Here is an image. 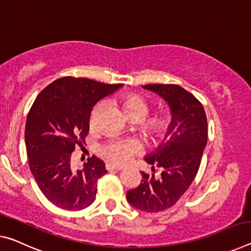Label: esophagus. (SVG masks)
<instances>
[{
    "instance_id": "1",
    "label": "esophagus",
    "mask_w": 251,
    "mask_h": 251,
    "mask_svg": "<svg viewBox=\"0 0 251 251\" xmlns=\"http://www.w3.org/2000/svg\"><path fill=\"white\" fill-rule=\"evenodd\" d=\"M106 169L108 171H121L122 170V168H119V166H116L114 164H110V163H107Z\"/></svg>"
}]
</instances>
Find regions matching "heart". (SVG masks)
Segmentation results:
<instances>
[{
    "mask_svg": "<svg viewBox=\"0 0 251 251\" xmlns=\"http://www.w3.org/2000/svg\"><path fill=\"white\" fill-rule=\"evenodd\" d=\"M121 106L124 113L129 118H144L150 113L151 106L144 98L138 96V95L130 94L125 95L119 99ZM97 107L93 111L91 115V121L96 115ZM171 126V121L169 117L163 116L154 118L150 122L149 129L150 133L156 138L164 137L166 133L169 132ZM138 151V145L136 142L130 140H116L107 143L104 146L100 147V152L104 156L115 164L123 165L132 160L134 154Z\"/></svg>",
    "mask_w": 251,
    "mask_h": 251,
    "instance_id": "1",
    "label": "heart"
}]
</instances>
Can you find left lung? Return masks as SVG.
Here are the masks:
<instances>
[{
	"label": "left lung",
	"mask_w": 251,
	"mask_h": 251,
	"mask_svg": "<svg viewBox=\"0 0 251 251\" xmlns=\"http://www.w3.org/2000/svg\"><path fill=\"white\" fill-rule=\"evenodd\" d=\"M168 102L171 126L157 149L144 157L149 164L161 168L160 177L141 172L137 188L127 191L130 205L141 211L160 212L177 202L196 177L208 141V122L203 106L177 85H145Z\"/></svg>",
	"instance_id": "obj_1"
}]
</instances>
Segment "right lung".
<instances>
[{"mask_svg":"<svg viewBox=\"0 0 251 251\" xmlns=\"http://www.w3.org/2000/svg\"><path fill=\"white\" fill-rule=\"evenodd\" d=\"M122 87L63 77L35 98L25 123L27 161L41 192L59 208L82 210L96 199L98 178L107 173L105 163L93 155L82 170H75L71 153L75 144L85 143L93 107Z\"/></svg>","mask_w":251,"mask_h":251,"instance_id":"1","label":"right lung"}]
</instances>
